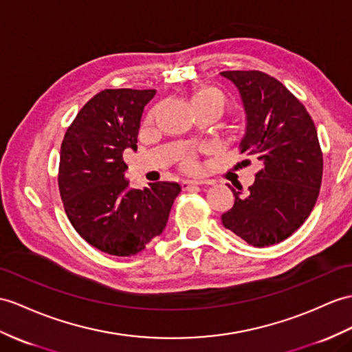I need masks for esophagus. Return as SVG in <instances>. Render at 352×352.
I'll list each match as a JSON object with an SVG mask.
<instances>
[{"label": "esophagus", "instance_id": "obj_1", "mask_svg": "<svg viewBox=\"0 0 352 352\" xmlns=\"http://www.w3.org/2000/svg\"><path fill=\"white\" fill-rule=\"evenodd\" d=\"M201 184H208V182H206V181H184L182 182V190L188 191V190H191V188H194L197 185H201Z\"/></svg>", "mask_w": 352, "mask_h": 352}]
</instances>
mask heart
Returning <instances> with one entry per match:
<instances>
[{
  "label": "heart",
  "instance_id": "obj_1",
  "mask_svg": "<svg viewBox=\"0 0 352 352\" xmlns=\"http://www.w3.org/2000/svg\"><path fill=\"white\" fill-rule=\"evenodd\" d=\"M192 104H199V102H204V104H212L218 107L221 111L226 106V97L224 94L221 91L215 89V88H204L201 91H199L192 97ZM194 162H188V168H194Z\"/></svg>",
  "mask_w": 352,
  "mask_h": 352
}]
</instances>
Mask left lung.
Returning a JSON list of instances; mask_svg holds the SVG:
<instances>
[{"label": "left lung", "mask_w": 352, "mask_h": 352, "mask_svg": "<svg viewBox=\"0 0 352 352\" xmlns=\"http://www.w3.org/2000/svg\"><path fill=\"white\" fill-rule=\"evenodd\" d=\"M243 102L246 130L241 153L260 162L250 192L231 188L234 204L222 224L256 248L285 241L302 227L316 203L322 179L318 134L305 106L263 72H222Z\"/></svg>", "instance_id": "left-lung-1"}]
</instances>
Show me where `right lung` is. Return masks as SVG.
Here are the masks:
<instances>
[{
    "mask_svg": "<svg viewBox=\"0 0 352 352\" xmlns=\"http://www.w3.org/2000/svg\"><path fill=\"white\" fill-rule=\"evenodd\" d=\"M155 89H104L85 104L61 144L58 185L72 226L101 252L131 256L166 228L176 182L130 188L125 149L137 151L143 109Z\"/></svg>",
    "mask_w": 352,
    "mask_h": 352,
    "instance_id": "add662e5",
    "label": "right lung"
}]
</instances>
